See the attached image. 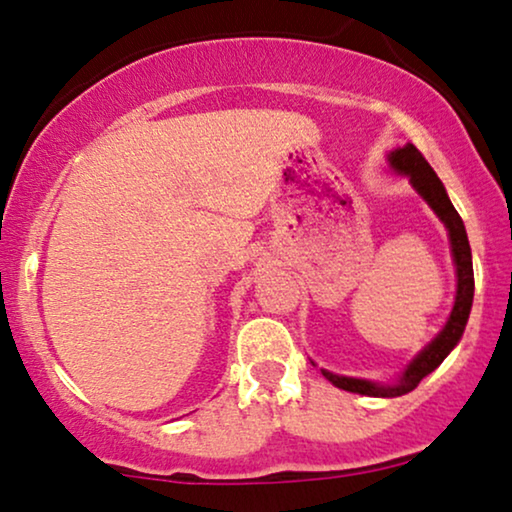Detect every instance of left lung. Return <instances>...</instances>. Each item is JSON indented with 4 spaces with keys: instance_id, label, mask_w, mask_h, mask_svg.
Instances as JSON below:
<instances>
[{
    "instance_id": "obj_1",
    "label": "left lung",
    "mask_w": 512,
    "mask_h": 512,
    "mask_svg": "<svg viewBox=\"0 0 512 512\" xmlns=\"http://www.w3.org/2000/svg\"><path fill=\"white\" fill-rule=\"evenodd\" d=\"M389 167L401 177H408L410 186L422 195V200L433 209V214L443 221L447 228V237H450V251L454 270H457V296H454V305L450 317H447L445 326L440 328V333L412 359L408 366L403 368V373L396 377V382H373V380H361V377H347L331 373V370L321 368V373L331 384L338 389L352 391V394L361 396H375V398H396L408 394L424 380L426 375L433 373L440 363L447 359V354L459 345L464 328L468 324V314H471L473 305V291H475V279H473V256H471V244H468V235L464 228V221L454 205L447 198V191L443 181L438 179V174L433 172V167L426 163L422 153L417 151V146L405 144L398 149L389 151Z\"/></svg>"
}]
</instances>
